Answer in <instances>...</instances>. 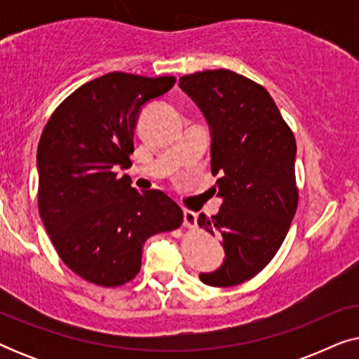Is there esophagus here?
I'll list each match as a JSON object with an SVG mask.
<instances>
[{"label":"esophagus","mask_w":359,"mask_h":359,"mask_svg":"<svg viewBox=\"0 0 359 359\" xmlns=\"http://www.w3.org/2000/svg\"><path fill=\"white\" fill-rule=\"evenodd\" d=\"M184 227L186 229L198 227V215H196L193 210H184Z\"/></svg>","instance_id":"34e87169"}]
</instances>
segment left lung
Masks as SVG:
<instances>
[{"mask_svg": "<svg viewBox=\"0 0 359 359\" xmlns=\"http://www.w3.org/2000/svg\"><path fill=\"white\" fill-rule=\"evenodd\" d=\"M212 132V191L219 214L199 215V227L222 238L225 262L201 281L214 287L242 284L262 271L286 238L296 214V139L262 85L230 70L180 78Z\"/></svg>", "mask_w": 359, "mask_h": 359, "instance_id": "1", "label": "left lung"}]
</instances>
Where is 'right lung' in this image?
I'll return each mask as SVG.
<instances>
[{"instance_id":"1","label":"right lung","mask_w":359,"mask_h":359,"mask_svg":"<svg viewBox=\"0 0 359 359\" xmlns=\"http://www.w3.org/2000/svg\"><path fill=\"white\" fill-rule=\"evenodd\" d=\"M175 83V76L107 73L73 91L43 127L39 212L62 262L96 286L132 281L145 240L183 224L173 199L158 189L139 193L116 173L132 165L142 106Z\"/></svg>"}]
</instances>
